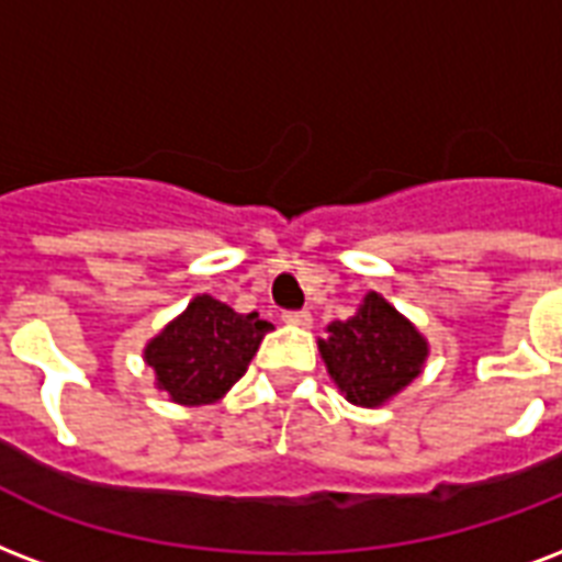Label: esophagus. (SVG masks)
<instances>
[{
	"mask_svg": "<svg viewBox=\"0 0 562 562\" xmlns=\"http://www.w3.org/2000/svg\"><path fill=\"white\" fill-rule=\"evenodd\" d=\"M282 321L289 324V327H312V315L310 312H282Z\"/></svg>",
	"mask_w": 562,
	"mask_h": 562,
	"instance_id": "esophagus-1",
	"label": "esophagus"
}]
</instances>
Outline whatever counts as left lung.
<instances>
[{
	"label": "left lung",
	"instance_id": "left-lung-1",
	"mask_svg": "<svg viewBox=\"0 0 562 562\" xmlns=\"http://www.w3.org/2000/svg\"><path fill=\"white\" fill-rule=\"evenodd\" d=\"M318 350L345 401L374 409L422 374L430 341L383 294L368 291L348 321L327 324Z\"/></svg>",
	"mask_w": 562,
	"mask_h": 562
}]
</instances>
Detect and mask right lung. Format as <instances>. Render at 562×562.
Listing matches in <instances>:
<instances>
[{"label":"right lung","mask_w":562,"mask_h":562,"mask_svg":"<svg viewBox=\"0 0 562 562\" xmlns=\"http://www.w3.org/2000/svg\"><path fill=\"white\" fill-rule=\"evenodd\" d=\"M271 329L256 312L241 315L212 294H196L144 345V362L173 404H214L241 380Z\"/></svg>","instance_id":"obj_1"}]
</instances>
